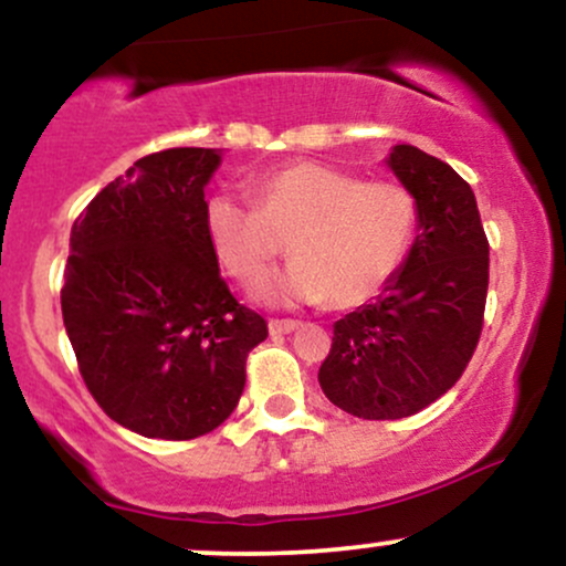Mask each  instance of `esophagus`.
Here are the masks:
<instances>
[{"mask_svg":"<svg viewBox=\"0 0 566 566\" xmlns=\"http://www.w3.org/2000/svg\"><path fill=\"white\" fill-rule=\"evenodd\" d=\"M297 327H301V322L297 319H271L269 322L271 335H290V333H295Z\"/></svg>","mask_w":566,"mask_h":566,"instance_id":"esophagus-1","label":"esophagus"}]
</instances>
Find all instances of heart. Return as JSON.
<instances>
[{
  "label": "heart",
  "instance_id": "obj_1",
  "mask_svg": "<svg viewBox=\"0 0 566 566\" xmlns=\"http://www.w3.org/2000/svg\"><path fill=\"white\" fill-rule=\"evenodd\" d=\"M250 193L252 201L210 193L201 223L239 284H255L287 242L295 261L255 290L269 303L356 308L373 301L405 263L418 229V205L405 186L359 180L322 161H290L258 175Z\"/></svg>",
  "mask_w": 566,
  "mask_h": 566
}]
</instances>
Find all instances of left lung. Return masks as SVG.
<instances>
[{"label":"left lung","mask_w":566,"mask_h":566,"mask_svg":"<svg viewBox=\"0 0 566 566\" xmlns=\"http://www.w3.org/2000/svg\"><path fill=\"white\" fill-rule=\"evenodd\" d=\"M418 205L405 263L375 301L335 322L324 396L365 420H399L463 375L482 335L490 244L476 197L450 165L399 143L386 159Z\"/></svg>","instance_id":"8db88e82"}]
</instances>
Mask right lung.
<instances>
[{
	"label": "right lung",
	"mask_w": 566,
	"mask_h": 566,
	"mask_svg": "<svg viewBox=\"0 0 566 566\" xmlns=\"http://www.w3.org/2000/svg\"><path fill=\"white\" fill-rule=\"evenodd\" d=\"M223 148H167L84 207L69 239L61 308L80 373L108 418L148 439L216 431L269 337L220 279L205 188Z\"/></svg>",
	"instance_id": "obj_1"
}]
</instances>
